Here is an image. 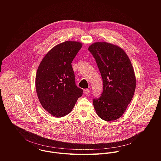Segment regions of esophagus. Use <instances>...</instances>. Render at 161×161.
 Instances as JSON below:
<instances>
[{
    "mask_svg": "<svg viewBox=\"0 0 161 161\" xmlns=\"http://www.w3.org/2000/svg\"><path fill=\"white\" fill-rule=\"evenodd\" d=\"M89 93H90V90H89V89H85L84 91V93L85 95H88Z\"/></svg>",
    "mask_w": 161,
    "mask_h": 161,
    "instance_id": "1",
    "label": "esophagus"
}]
</instances>
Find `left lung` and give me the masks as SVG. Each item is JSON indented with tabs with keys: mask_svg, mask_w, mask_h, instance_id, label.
<instances>
[{
	"mask_svg": "<svg viewBox=\"0 0 161 161\" xmlns=\"http://www.w3.org/2000/svg\"><path fill=\"white\" fill-rule=\"evenodd\" d=\"M103 81V92L93 99L97 114L102 119L113 121L125 112L136 89V78L131 61L119 47L106 42L89 46Z\"/></svg>",
	"mask_w": 161,
	"mask_h": 161,
	"instance_id": "1",
	"label": "left lung"
}]
</instances>
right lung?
<instances>
[{
    "mask_svg": "<svg viewBox=\"0 0 161 161\" xmlns=\"http://www.w3.org/2000/svg\"><path fill=\"white\" fill-rule=\"evenodd\" d=\"M82 43L65 42L52 48L36 72L35 86L42 107L51 115L63 117L72 111L83 90L75 85L72 61Z\"/></svg>",
    "mask_w": 161,
    "mask_h": 161,
    "instance_id": "1",
    "label": "right lung"
}]
</instances>
